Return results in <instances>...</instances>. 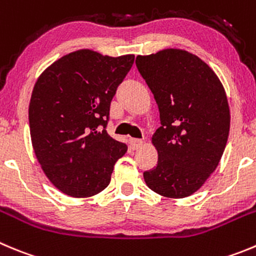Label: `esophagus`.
Wrapping results in <instances>:
<instances>
[{
  "mask_svg": "<svg viewBox=\"0 0 256 256\" xmlns=\"http://www.w3.org/2000/svg\"><path fill=\"white\" fill-rule=\"evenodd\" d=\"M144 145V142L140 139H131L130 140V148L132 150H138Z\"/></svg>",
  "mask_w": 256,
  "mask_h": 256,
  "instance_id": "esophagus-1",
  "label": "esophagus"
}]
</instances>
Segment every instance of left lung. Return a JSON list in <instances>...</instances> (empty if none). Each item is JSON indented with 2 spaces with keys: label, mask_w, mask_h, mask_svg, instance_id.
<instances>
[{
  "label": "left lung",
  "mask_w": 256,
  "mask_h": 256,
  "mask_svg": "<svg viewBox=\"0 0 256 256\" xmlns=\"http://www.w3.org/2000/svg\"><path fill=\"white\" fill-rule=\"evenodd\" d=\"M135 63L154 94L162 125L152 138L158 164L144 172L145 183L164 197H188L216 170L225 150L230 131L225 88L187 50L138 56Z\"/></svg>",
  "instance_id": "1"
}]
</instances>
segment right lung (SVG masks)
<instances>
[{
	"label": "right lung",
	"instance_id": "obj_1",
	"mask_svg": "<svg viewBox=\"0 0 256 256\" xmlns=\"http://www.w3.org/2000/svg\"><path fill=\"white\" fill-rule=\"evenodd\" d=\"M132 54L90 49L62 56L38 78L28 104L32 148L45 176L64 194L104 190L128 146L107 134L110 104L134 64Z\"/></svg>",
	"mask_w": 256,
	"mask_h": 256
}]
</instances>
